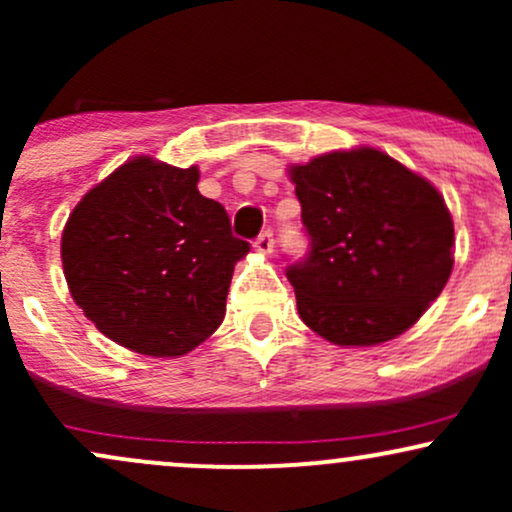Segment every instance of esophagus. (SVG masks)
Segmentation results:
<instances>
[{
	"label": "esophagus",
	"instance_id": "obj_1",
	"mask_svg": "<svg viewBox=\"0 0 512 512\" xmlns=\"http://www.w3.org/2000/svg\"><path fill=\"white\" fill-rule=\"evenodd\" d=\"M255 250L262 252V255H269L274 250V233L272 231H262L255 240Z\"/></svg>",
	"mask_w": 512,
	"mask_h": 512
}]
</instances>
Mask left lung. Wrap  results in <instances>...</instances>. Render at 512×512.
Returning <instances> with one entry per match:
<instances>
[{"mask_svg": "<svg viewBox=\"0 0 512 512\" xmlns=\"http://www.w3.org/2000/svg\"><path fill=\"white\" fill-rule=\"evenodd\" d=\"M310 250L286 267L298 315L339 346L409 330L452 272L455 228L431 182L370 146L293 166Z\"/></svg>", "mask_w": 512, "mask_h": 512, "instance_id": "left-lung-1", "label": "left lung"}]
</instances>
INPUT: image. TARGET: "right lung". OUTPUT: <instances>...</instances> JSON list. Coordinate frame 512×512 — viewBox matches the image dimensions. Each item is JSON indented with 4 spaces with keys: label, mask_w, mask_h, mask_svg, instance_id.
<instances>
[{
    "label": "right lung",
    "mask_w": 512,
    "mask_h": 512,
    "mask_svg": "<svg viewBox=\"0 0 512 512\" xmlns=\"http://www.w3.org/2000/svg\"><path fill=\"white\" fill-rule=\"evenodd\" d=\"M197 166L137 156L88 190L62 231L72 298L105 337L144 356H182L226 315L250 243L199 195Z\"/></svg>",
    "instance_id": "add662e5"
}]
</instances>
